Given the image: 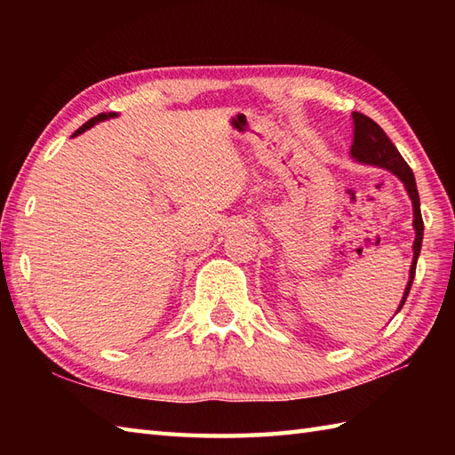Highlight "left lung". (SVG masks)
<instances>
[{
  "mask_svg": "<svg viewBox=\"0 0 455 455\" xmlns=\"http://www.w3.org/2000/svg\"><path fill=\"white\" fill-rule=\"evenodd\" d=\"M354 119V142H352V158L362 162V164H370V166H379L383 170H389L395 173L403 183L404 189H407L409 197L412 201V227H414V244H412V264H411V272H409V283L404 287V293L401 299V305L397 308V313L403 308L404 301H407L414 272H417V259L420 256V248H422V235H424V222L420 215V197H419V189H417V181H414V173L409 168V164L403 160L399 150L395 148V144L389 140L385 131L377 124L373 119L365 117V115L354 111L352 113Z\"/></svg>",
  "mask_w": 455,
  "mask_h": 455,
  "instance_id": "1",
  "label": "left lung"
}]
</instances>
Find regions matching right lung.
<instances>
[{
  "mask_svg": "<svg viewBox=\"0 0 455 455\" xmlns=\"http://www.w3.org/2000/svg\"><path fill=\"white\" fill-rule=\"evenodd\" d=\"M113 117H117V113H100L98 115V117H93V119H90L88 123H84L82 124V127L78 129V131H76L74 134H72V137H78V134H82L84 131H88V129H92L93 127V124H98V123H101V121H105V119H113Z\"/></svg>",
  "mask_w": 455,
  "mask_h": 455,
  "instance_id": "add662e5",
  "label": "right lung"
}]
</instances>
